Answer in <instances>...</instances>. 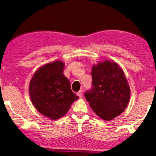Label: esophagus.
<instances>
[{"label":"esophagus","instance_id":"34e87169","mask_svg":"<svg viewBox=\"0 0 156 156\" xmlns=\"http://www.w3.org/2000/svg\"><path fill=\"white\" fill-rule=\"evenodd\" d=\"M76 95H77V96H79V98H81L83 97V92L82 90H80L77 93H76Z\"/></svg>","mask_w":156,"mask_h":156}]
</instances>
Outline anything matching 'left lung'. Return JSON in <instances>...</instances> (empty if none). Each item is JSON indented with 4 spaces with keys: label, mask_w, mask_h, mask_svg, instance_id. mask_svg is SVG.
<instances>
[{
    "label": "left lung",
    "mask_w": 156,
    "mask_h": 156,
    "mask_svg": "<svg viewBox=\"0 0 156 156\" xmlns=\"http://www.w3.org/2000/svg\"><path fill=\"white\" fill-rule=\"evenodd\" d=\"M92 88L84 94L93 111L100 118L112 120L124 111L130 99V88L124 73L114 61L94 65Z\"/></svg>",
    "instance_id": "obj_1"
}]
</instances>
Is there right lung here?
<instances>
[{
    "mask_svg": "<svg viewBox=\"0 0 156 156\" xmlns=\"http://www.w3.org/2000/svg\"><path fill=\"white\" fill-rule=\"evenodd\" d=\"M65 64L55 61L36 71L30 82L29 93L35 108L45 117H63L79 98L71 90L70 82L63 75Z\"/></svg>",
    "mask_w": 156,
    "mask_h": 156,
    "instance_id": "add662e5",
    "label": "right lung"
}]
</instances>
